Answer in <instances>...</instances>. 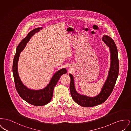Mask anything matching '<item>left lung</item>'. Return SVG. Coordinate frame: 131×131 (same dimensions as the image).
<instances>
[{
    "label": "left lung",
    "instance_id": "left-lung-1",
    "mask_svg": "<svg viewBox=\"0 0 131 131\" xmlns=\"http://www.w3.org/2000/svg\"><path fill=\"white\" fill-rule=\"evenodd\" d=\"M102 40L109 48L111 61L107 79L100 94L95 97H91L79 94L75 88L73 77L69 74L71 78L70 90L72 99L77 104L83 107H93L105 102L112 92L118 76L119 64L115 43L112 39L106 35L103 37Z\"/></svg>",
    "mask_w": 131,
    "mask_h": 131
}]
</instances>
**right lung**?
Wrapping results in <instances>:
<instances>
[{"mask_svg": "<svg viewBox=\"0 0 131 131\" xmlns=\"http://www.w3.org/2000/svg\"><path fill=\"white\" fill-rule=\"evenodd\" d=\"M42 28H38L30 31L17 46L13 63V73L16 89L20 97L29 103L35 106H43L48 103L52 99L54 87L58 81L64 74L67 73L65 68H63L55 73L49 84L42 90H31L25 86L21 82L18 72V62L20 54L26 46L31 37Z\"/></svg>", "mask_w": 131, "mask_h": 131, "instance_id": "add662e5", "label": "right lung"}]
</instances>
